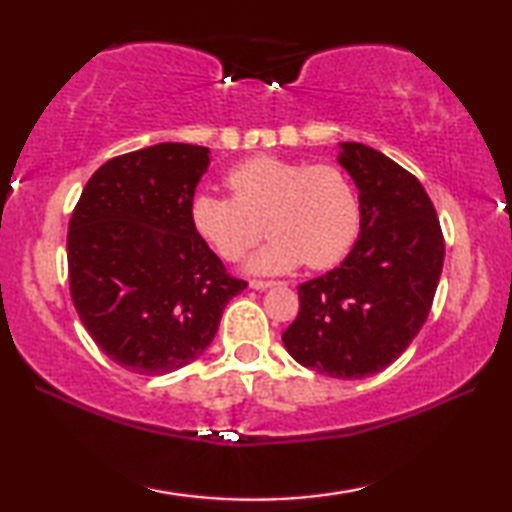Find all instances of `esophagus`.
Segmentation results:
<instances>
[{"mask_svg": "<svg viewBox=\"0 0 512 512\" xmlns=\"http://www.w3.org/2000/svg\"><path fill=\"white\" fill-rule=\"evenodd\" d=\"M271 287H275V282H271V280H250V289H255V291H264Z\"/></svg>", "mask_w": 512, "mask_h": 512, "instance_id": "esophagus-1", "label": "esophagus"}]
</instances>
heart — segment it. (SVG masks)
<instances>
[{
  "mask_svg": "<svg viewBox=\"0 0 512 512\" xmlns=\"http://www.w3.org/2000/svg\"><path fill=\"white\" fill-rule=\"evenodd\" d=\"M232 198L196 192L189 201L198 237L237 262L264 231L273 239L248 259L250 273H289L307 262L329 268L348 255L361 225V203L348 171L336 164L255 155L225 176Z\"/></svg>",
  "mask_w": 512,
  "mask_h": 512,
  "instance_id": "obj_1",
  "label": "heart"
}]
</instances>
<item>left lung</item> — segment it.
I'll return each mask as SVG.
<instances>
[{
	"label": "left lung",
	"mask_w": 512,
	"mask_h": 512,
	"mask_svg": "<svg viewBox=\"0 0 512 512\" xmlns=\"http://www.w3.org/2000/svg\"><path fill=\"white\" fill-rule=\"evenodd\" d=\"M339 146L336 160L359 189V239L341 266L300 284V311L282 343L320 375L363 379L418 336L443 273L445 239L413 173L366 144Z\"/></svg>",
	"instance_id": "8db88e82"
}]
</instances>
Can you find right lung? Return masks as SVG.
Listing matches in <instances>:
<instances>
[{
  "label": "right lung",
  "mask_w": 512,
  "mask_h": 512,
  "mask_svg": "<svg viewBox=\"0 0 512 512\" xmlns=\"http://www.w3.org/2000/svg\"><path fill=\"white\" fill-rule=\"evenodd\" d=\"M207 146L162 142L94 171L67 232L69 291L92 341L137 375H167L212 343L248 284L225 273L189 219Z\"/></svg>",
  "instance_id": "right-lung-1"
}]
</instances>
